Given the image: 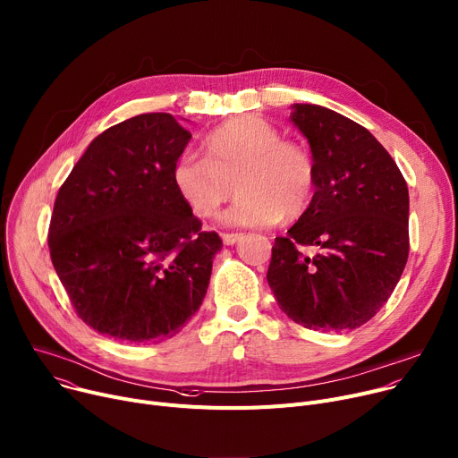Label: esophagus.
Listing matches in <instances>:
<instances>
[{"label": "esophagus", "mask_w": 458, "mask_h": 458, "mask_svg": "<svg viewBox=\"0 0 458 458\" xmlns=\"http://www.w3.org/2000/svg\"><path fill=\"white\" fill-rule=\"evenodd\" d=\"M242 238H243L242 233H225V234H222V240H224L225 245H234V243L240 242Z\"/></svg>", "instance_id": "1"}]
</instances>
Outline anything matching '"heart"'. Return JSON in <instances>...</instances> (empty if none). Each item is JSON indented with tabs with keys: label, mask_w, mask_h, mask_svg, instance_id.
I'll use <instances>...</instances> for the list:
<instances>
[{
	"label": "heart",
	"mask_w": 458,
	"mask_h": 458,
	"mask_svg": "<svg viewBox=\"0 0 458 458\" xmlns=\"http://www.w3.org/2000/svg\"><path fill=\"white\" fill-rule=\"evenodd\" d=\"M172 182L198 218L215 216L238 189L222 224L264 227L306 213L315 192V165L304 147L283 139L271 123L243 115L210 131L205 157L185 154L175 161Z\"/></svg>",
	"instance_id": "heart-1"
}]
</instances>
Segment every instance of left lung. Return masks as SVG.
Masks as SVG:
<instances>
[{"label": "left lung", "instance_id": "1", "mask_svg": "<svg viewBox=\"0 0 458 458\" xmlns=\"http://www.w3.org/2000/svg\"><path fill=\"white\" fill-rule=\"evenodd\" d=\"M308 139L315 192L306 213L276 236L269 288L292 321L310 330H354L394 292L409 257V191L400 168L361 124L293 104ZM318 248L310 258L302 247Z\"/></svg>", "mask_w": 458, "mask_h": 458}]
</instances>
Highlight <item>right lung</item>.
I'll use <instances>...</instances> for the list:
<instances>
[{"mask_svg":"<svg viewBox=\"0 0 458 458\" xmlns=\"http://www.w3.org/2000/svg\"><path fill=\"white\" fill-rule=\"evenodd\" d=\"M191 137L170 114L123 121L91 140L58 191L51 260L98 334L159 343L201 306L222 238L201 231L172 182Z\"/></svg>","mask_w":458,"mask_h":458,"instance_id":"1","label":"right lung"}]
</instances>
